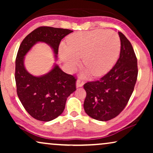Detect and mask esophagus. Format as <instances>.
<instances>
[{
    "label": "esophagus",
    "instance_id": "1",
    "mask_svg": "<svg viewBox=\"0 0 153 153\" xmlns=\"http://www.w3.org/2000/svg\"><path fill=\"white\" fill-rule=\"evenodd\" d=\"M83 84H84V82H83V80L81 79H78L76 82V88H79V87H82Z\"/></svg>",
    "mask_w": 153,
    "mask_h": 153
}]
</instances>
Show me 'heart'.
<instances>
[{
	"instance_id": "b5f03b06",
	"label": "heart",
	"mask_w": 153,
	"mask_h": 153,
	"mask_svg": "<svg viewBox=\"0 0 153 153\" xmlns=\"http://www.w3.org/2000/svg\"><path fill=\"white\" fill-rule=\"evenodd\" d=\"M120 51V40L114 31L98 30L73 33L67 38V46L59 50L60 57L68 67L74 68L79 58L93 76H101L113 68Z\"/></svg>"
}]
</instances>
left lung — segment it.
Returning <instances> with one entry per match:
<instances>
[{
    "mask_svg": "<svg viewBox=\"0 0 153 153\" xmlns=\"http://www.w3.org/2000/svg\"><path fill=\"white\" fill-rule=\"evenodd\" d=\"M120 53L114 68L99 80L83 85L85 97L83 107L90 117L107 121L116 117L127 105L138 75L137 58L130 42L122 33Z\"/></svg>",
    "mask_w": 153,
    "mask_h": 153,
    "instance_id": "1",
    "label": "left lung"
}]
</instances>
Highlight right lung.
<instances>
[{"label": "right lung", "mask_w": 153, "mask_h": 153, "mask_svg": "<svg viewBox=\"0 0 153 153\" xmlns=\"http://www.w3.org/2000/svg\"><path fill=\"white\" fill-rule=\"evenodd\" d=\"M73 31L53 27H39L28 34L20 45L15 62L16 92L22 105L33 118L48 122L63 112L67 98L76 91V80L57 64L47 74L36 76L24 66V58L37 42H45L57 58L61 39Z\"/></svg>", "instance_id": "1"}]
</instances>
